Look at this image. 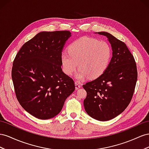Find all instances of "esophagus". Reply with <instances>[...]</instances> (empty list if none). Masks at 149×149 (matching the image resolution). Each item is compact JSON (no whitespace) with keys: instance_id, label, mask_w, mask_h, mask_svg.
<instances>
[{"instance_id":"obj_1","label":"esophagus","mask_w":149,"mask_h":149,"mask_svg":"<svg viewBox=\"0 0 149 149\" xmlns=\"http://www.w3.org/2000/svg\"><path fill=\"white\" fill-rule=\"evenodd\" d=\"M75 88L77 89H79V88H80V87H81V86H80V84H79V83H78L77 82H75Z\"/></svg>"}]
</instances>
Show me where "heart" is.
Here are the masks:
<instances>
[{"label": "heart", "instance_id": "obj_1", "mask_svg": "<svg viewBox=\"0 0 149 149\" xmlns=\"http://www.w3.org/2000/svg\"><path fill=\"white\" fill-rule=\"evenodd\" d=\"M69 53L61 54L63 71L72 75L78 67L75 77L81 81L88 78L95 79L107 69L112 57L111 47L107 42L93 38H81L74 41L68 48Z\"/></svg>", "mask_w": 149, "mask_h": 149}]
</instances>
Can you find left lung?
Masks as SVG:
<instances>
[{
	"instance_id": "8db88e82",
	"label": "left lung",
	"mask_w": 149,
	"mask_h": 149,
	"mask_svg": "<svg viewBox=\"0 0 149 149\" xmlns=\"http://www.w3.org/2000/svg\"><path fill=\"white\" fill-rule=\"evenodd\" d=\"M98 33L107 37L111 44L112 57L102 75L83 85L87 92L84 105L91 117L107 121L124 112L130 104L137 82V70L133 55L124 42L109 33Z\"/></svg>"
}]
</instances>
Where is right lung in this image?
Returning a JSON list of instances; mask_svg holds the SVG:
<instances>
[{
  "label": "right lung",
  "mask_w": 149,
  "mask_h": 149,
  "mask_svg": "<svg viewBox=\"0 0 149 149\" xmlns=\"http://www.w3.org/2000/svg\"><path fill=\"white\" fill-rule=\"evenodd\" d=\"M69 31L41 32L22 45L12 69L15 95L27 112L39 119L60 113L75 91L73 79L63 73L61 56Z\"/></svg>",
  "instance_id": "1"
}]
</instances>
